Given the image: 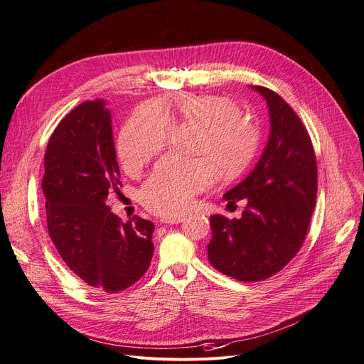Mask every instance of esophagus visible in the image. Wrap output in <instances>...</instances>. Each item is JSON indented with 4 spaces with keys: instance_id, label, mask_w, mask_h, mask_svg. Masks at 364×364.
<instances>
[{
    "instance_id": "1",
    "label": "esophagus",
    "mask_w": 364,
    "mask_h": 364,
    "mask_svg": "<svg viewBox=\"0 0 364 364\" xmlns=\"http://www.w3.org/2000/svg\"><path fill=\"white\" fill-rule=\"evenodd\" d=\"M184 220V216H180V214H177V216H168L165 219H161V222L164 223H168V225H173V223H181Z\"/></svg>"
}]
</instances>
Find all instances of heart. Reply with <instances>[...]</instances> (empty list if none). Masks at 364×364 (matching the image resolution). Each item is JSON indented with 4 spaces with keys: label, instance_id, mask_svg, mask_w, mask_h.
<instances>
[{
    "label": "heart",
    "instance_id": "1",
    "mask_svg": "<svg viewBox=\"0 0 364 364\" xmlns=\"http://www.w3.org/2000/svg\"><path fill=\"white\" fill-rule=\"evenodd\" d=\"M199 127L195 153L200 157L166 156L141 189L142 204L160 216H175L189 207L195 193L214 180L243 172L257 154L259 130L241 107L214 94H180L169 102L141 106L119 133L118 154L129 173L138 172L168 145L172 124Z\"/></svg>",
    "mask_w": 364,
    "mask_h": 364
}]
</instances>
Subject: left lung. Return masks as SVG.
Returning <instances> with one entry per match:
<instances>
[{"label": "left lung", "instance_id": "left-lung-1", "mask_svg": "<svg viewBox=\"0 0 364 364\" xmlns=\"http://www.w3.org/2000/svg\"><path fill=\"white\" fill-rule=\"evenodd\" d=\"M268 107L270 132L258 164L223 195L243 199L241 218L210 216V264L241 282L280 272L300 250L316 203V159L300 118L274 91L250 85Z\"/></svg>", "mask_w": 364, "mask_h": 364}]
</instances>
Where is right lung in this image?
I'll return each mask as SVG.
<instances>
[{"label": "right lung", "instance_id": "1", "mask_svg": "<svg viewBox=\"0 0 364 364\" xmlns=\"http://www.w3.org/2000/svg\"><path fill=\"white\" fill-rule=\"evenodd\" d=\"M118 177L111 111L102 99L84 102L52 133L42 187L48 231L63 261L105 292L138 282L154 252L153 222H121L106 205Z\"/></svg>", "mask_w": 364, "mask_h": 364}]
</instances>
